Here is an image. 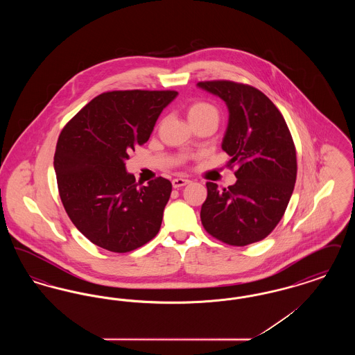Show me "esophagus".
Returning <instances> with one entry per match:
<instances>
[{
  "label": "esophagus",
  "mask_w": 355,
  "mask_h": 355,
  "mask_svg": "<svg viewBox=\"0 0 355 355\" xmlns=\"http://www.w3.org/2000/svg\"><path fill=\"white\" fill-rule=\"evenodd\" d=\"M190 181L189 180H185V178H174L173 180V187L174 189H181V187H184V186L187 185Z\"/></svg>",
  "instance_id": "obj_1"
}]
</instances>
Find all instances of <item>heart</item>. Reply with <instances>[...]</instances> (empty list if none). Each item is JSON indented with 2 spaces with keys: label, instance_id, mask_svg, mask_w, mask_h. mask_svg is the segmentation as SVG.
<instances>
[{
  "label": "heart",
  "instance_id": "obj_1",
  "mask_svg": "<svg viewBox=\"0 0 355 355\" xmlns=\"http://www.w3.org/2000/svg\"><path fill=\"white\" fill-rule=\"evenodd\" d=\"M187 119L190 121V123L198 122V121H207V119L218 122L220 113L217 107L209 102H194L187 109Z\"/></svg>",
  "mask_w": 355,
  "mask_h": 355
}]
</instances>
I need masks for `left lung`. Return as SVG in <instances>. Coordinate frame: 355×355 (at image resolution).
Returning a JSON list of instances; mask_svg holds the SVG:
<instances>
[{"label": "left lung", "mask_w": 355, "mask_h": 355, "mask_svg": "<svg viewBox=\"0 0 355 355\" xmlns=\"http://www.w3.org/2000/svg\"><path fill=\"white\" fill-rule=\"evenodd\" d=\"M229 110L222 150L236 164L234 185L207 182L201 207L206 232L225 243L246 246L269 236L282 218L297 177V157L285 119L258 89L232 81L198 83Z\"/></svg>", "instance_id": "1"}]
</instances>
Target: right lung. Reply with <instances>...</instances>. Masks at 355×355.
<instances>
[{
	"instance_id": "right-lung-1",
	"label": "right lung",
	"mask_w": 355,
	"mask_h": 355,
	"mask_svg": "<svg viewBox=\"0 0 355 355\" xmlns=\"http://www.w3.org/2000/svg\"><path fill=\"white\" fill-rule=\"evenodd\" d=\"M173 90L107 92L69 121L58 137L54 171L69 218L90 242L132 252L157 236L171 182L138 186L126 170L135 146L148 142Z\"/></svg>"
}]
</instances>
